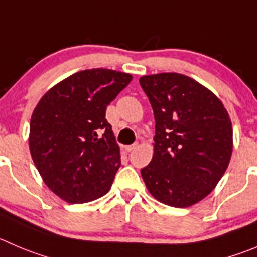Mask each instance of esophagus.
Returning a JSON list of instances; mask_svg holds the SVG:
<instances>
[{"mask_svg":"<svg viewBox=\"0 0 257 257\" xmlns=\"http://www.w3.org/2000/svg\"><path fill=\"white\" fill-rule=\"evenodd\" d=\"M136 148H138V144L135 143V144H131V145H127L124 149H126L127 151H133L134 149H136Z\"/></svg>","mask_w":257,"mask_h":257,"instance_id":"34e87169","label":"esophagus"}]
</instances>
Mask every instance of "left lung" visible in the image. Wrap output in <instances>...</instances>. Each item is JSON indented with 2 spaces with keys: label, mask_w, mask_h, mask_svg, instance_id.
I'll list each match as a JSON object with an SVG mask.
<instances>
[{
  "label": "left lung",
  "mask_w": 257,
  "mask_h": 257,
  "mask_svg": "<svg viewBox=\"0 0 257 257\" xmlns=\"http://www.w3.org/2000/svg\"><path fill=\"white\" fill-rule=\"evenodd\" d=\"M140 85L155 117L154 155L141 169L144 182L164 204L184 208L198 203L228 167V113L211 90L187 75H144Z\"/></svg>",
  "instance_id": "left-lung-1"
}]
</instances>
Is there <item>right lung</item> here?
Segmentation results:
<instances>
[{"mask_svg": "<svg viewBox=\"0 0 257 257\" xmlns=\"http://www.w3.org/2000/svg\"><path fill=\"white\" fill-rule=\"evenodd\" d=\"M133 80L127 73L88 69L46 92L30 122V153L44 183L68 203H85L111 189L121 165L106 108Z\"/></svg>", "mask_w": 257, "mask_h": 257, "instance_id": "obj_1", "label": "right lung"}]
</instances>
